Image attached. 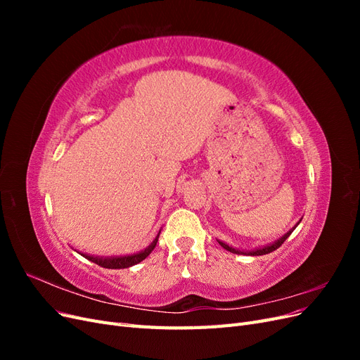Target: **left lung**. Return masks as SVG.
Listing matches in <instances>:
<instances>
[{
  "mask_svg": "<svg viewBox=\"0 0 360 360\" xmlns=\"http://www.w3.org/2000/svg\"><path fill=\"white\" fill-rule=\"evenodd\" d=\"M300 221H302V219H300ZM300 221H299L296 225H294L288 233H285L281 238H278V240H275L274 243H269V245H266V246H261V248H255V249H250V250H243V249L233 248V246L226 245L225 242H221V240H217V243H219L224 249L230 250V252H233V254H238V255H266V254L274 252V250H276L282 243H284V242L287 240V238L290 237V234H291L294 230H296V226L300 224Z\"/></svg>",
  "mask_w": 360,
  "mask_h": 360,
  "instance_id": "1",
  "label": "left lung"
}]
</instances>
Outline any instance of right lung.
Wrapping results in <instances>:
<instances>
[{
    "instance_id": "1",
    "label": "right lung",
    "mask_w": 360,
    "mask_h": 360,
    "mask_svg": "<svg viewBox=\"0 0 360 360\" xmlns=\"http://www.w3.org/2000/svg\"><path fill=\"white\" fill-rule=\"evenodd\" d=\"M159 234H160V231H159ZM159 234L156 236L155 240L151 242L146 249L139 250V252H136V254L120 255V257H97V255H89V254H81V252L79 254L84 258L91 261V263H96L97 266L105 267V269H127V267H132V266L141 263V261L146 259L151 254V250L155 249V246L158 243Z\"/></svg>"
}]
</instances>
